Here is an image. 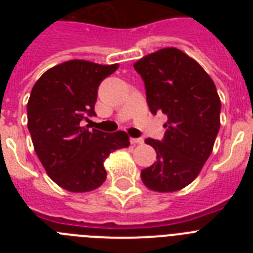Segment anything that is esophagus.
<instances>
[{"label": "esophagus", "instance_id": "obj_1", "mask_svg": "<svg viewBox=\"0 0 253 253\" xmlns=\"http://www.w3.org/2000/svg\"><path fill=\"white\" fill-rule=\"evenodd\" d=\"M143 142H144V140H143L142 138H131L130 139V143L134 144V146H135V144H142Z\"/></svg>", "mask_w": 253, "mask_h": 253}]
</instances>
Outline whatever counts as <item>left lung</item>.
<instances>
[{
	"label": "left lung",
	"instance_id": "obj_1",
	"mask_svg": "<svg viewBox=\"0 0 253 253\" xmlns=\"http://www.w3.org/2000/svg\"><path fill=\"white\" fill-rule=\"evenodd\" d=\"M134 69L146 84L149 110L169 118L162 142L146 139L157 161L140 177L152 191H178L198 177L213 151L222 107L215 84L195 59L173 46L144 55Z\"/></svg>",
	"mask_w": 253,
	"mask_h": 253
}]
</instances>
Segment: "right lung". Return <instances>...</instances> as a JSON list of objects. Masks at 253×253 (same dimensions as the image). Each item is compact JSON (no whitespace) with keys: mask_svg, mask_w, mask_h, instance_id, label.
<instances>
[{"mask_svg":"<svg viewBox=\"0 0 253 253\" xmlns=\"http://www.w3.org/2000/svg\"><path fill=\"white\" fill-rule=\"evenodd\" d=\"M119 64L72 59L49 68L35 82L28 106V128L35 153L49 177L71 193H88L106 180L104 162L126 148L125 131L104 133L81 126L95 115L97 88Z\"/></svg>","mask_w":253,"mask_h":253,"instance_id":"obj_1","label":"right lung"}]
</instances>
